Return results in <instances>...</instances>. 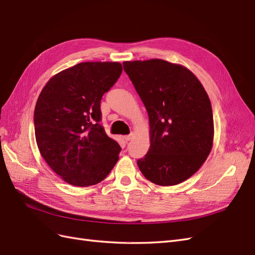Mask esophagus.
Listing matches in <instances>:
<instances>
[{
  "mask_svg": "<svg viewBox=\"0 0 255 255\" xmlns=\"http://www.w3.org/2000/svg\"><path fill=\"white\" fill-rule=\"evenodd\" d=\"M134 137V133H130L129 135H127V136H123V139H125L126 141H129L132 138Z\"/></svg>",
  "mask_w": 255,
  "mask_h": 255,
  "instance_id": "obj_1",
  "label": "esophagus"
}]
</instances>
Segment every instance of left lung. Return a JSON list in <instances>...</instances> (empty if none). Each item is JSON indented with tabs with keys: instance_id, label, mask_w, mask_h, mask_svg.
Returning <instances> with one entry per match:
<instances>
[{
	"instance_id": "8db88e82",
	"label": "left lung",
	"mask_w": 255,
	"mask_h": 255,
	"mask_svg": "<svg viewBox=\"0 0 255 255\" xmlns=\"http://www.w3.org/2000/svg\"><path fill=\"white\" fill-rule=\"evenodd\" d=\"M149 115L150 148L137 160L146 180L160 186L195 174L211 153L214 119L210 98L189 69L163 59L123 63Z\"/></svg>"
}]
</instances>
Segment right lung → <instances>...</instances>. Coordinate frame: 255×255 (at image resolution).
<instances>
[{
	"mask_svg": "<svg viewBox=\"0 0 255 255\" xmlns=\"http://www.w3.org/2000/svg\"><path fill=\"white\" fill-rule=\"evenodd\" d=\"M121 72L118 61L81 63L53 75L38 97V149L52 170L73 186L103 181L119 159V143L100 123V102Z\"/></svg>",
	"mask_w": 255,
	"mask_h": 255,
	"instance_id": "1",
	"label": "right lung"
}]
</instances>
